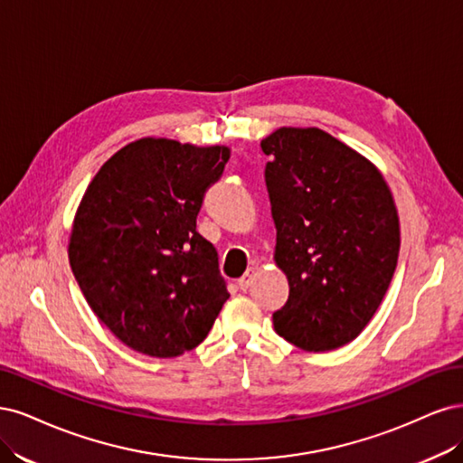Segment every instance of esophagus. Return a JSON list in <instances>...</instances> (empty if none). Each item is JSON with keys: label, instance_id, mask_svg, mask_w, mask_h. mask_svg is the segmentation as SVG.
Instances as JSON below:
<instances>
[{"label": "esophagus", "instance_id": "34e87169", "mask_svg": "<svg viewBox=\"0 0 463 463\" xmlns=\"http://www.w3.org/2000/svg\"><path fill=\"white\" fill-rule=\"evenodd\" d=\"M253 275H256V269H253V267H250V269L241 279H238V288L246 292L250 288L251 282H253Z\"/></svg>", "mask_w": 463, "mask_h": 463}]
</instances>
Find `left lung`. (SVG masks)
<instances>
[{
	"instance_id": "1",
	"label": "left lung",
	"mask_w": 463,
	"mask_h": 463,
	"mask_svg": "<svg viewBox=\"0 0 463 463\" xmlns=\"http://www.w3.org/2000/svg\"><path fill=\"white\" fill-rule=\"evenodd\" d=\"M288 300L275 331L306 352L348 345L392 280L400 221L381 171L321 128L282 127L261 140Z\"/></svg>"
}]
</instances>
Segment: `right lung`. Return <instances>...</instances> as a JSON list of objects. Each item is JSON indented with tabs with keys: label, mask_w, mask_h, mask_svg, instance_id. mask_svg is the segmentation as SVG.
<instances>
[{
	"label": "right lung",
	"mask_w": 463,
	"mask_h": 463,
	"mask_svg": "<svg viewBox=\"0 0 463 463\" xmlns=\"http://www.w3.org/2000/svg\"><path fill=\"white\" fill-rule=\"evenodd\" d=\"M231 150L140 138L111 156L74 215L69 261L88 306L128 348L176 357L229 300L213 244L196 231Z\"/></svg>",
	"instance_id": "1"
}]
</instances>
